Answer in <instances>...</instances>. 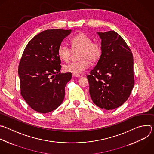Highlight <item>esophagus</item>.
Here are the masks:
<instances>
[{
    "mask_svg": "<svg viewBox=\"0 0 154 154\" xmlns=\"http://www.w3.org/2000/svg\"><path fill=\"white\" fill-rule=\"evenodd\" d=\"M72 76H73V77H80V75H78V74H72Z\"/></svg>",
    "mask_w": 154,
    "mask_h": 154,
    "instance_id": "esophagus-1",
    "label": "esophagus"
}]
</instances>
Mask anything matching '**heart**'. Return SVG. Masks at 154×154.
Returning <instances> with one entry per match:
<instances>
[{"label":"heart","mask_w":154,"mask_h":154,"mask_svg":"<svg viewBox=\"0 0 154 154\" xmlns=\"http://www.w3.org/2000/svg\"><path fill=\"white\" fill-rule=\"evenodd\" d=\"M72 49L74 51H80L78 62H72L63 66L65 72L74 74H79L87 69L91 63H95L99 60L102 54L101 45L98 42H92V38L83 32H80L71 38ZM59 58L67 62L72 54V49L66 45L62 44L57 51Z\"/></svg>","instance_id":"1"}]
</instances>
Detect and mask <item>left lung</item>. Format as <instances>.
<instances>
[{
  "instance_id": "obj_1",
  "label": "left lung",
  "mask_w": 154,
  "mask_h": 154,
  "mask_svg": "<svg viewBox=\"0 0 154 154\" xmlns=\"http://www.w3.org/2000/svg\"><path fill=\"white\" fill-rule=\"evenodd\" d=\"M97 33L101 39L102 54L87 75L89 94L98 107L112 110L125 103L134 87L133 55L116 31Z\"/></svg>"
}]
</instances>
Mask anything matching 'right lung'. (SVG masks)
<instances>
[{
  "instance_id": "right-lung-1",
  "label": "right lung",
  "mask_w": 154,
  "mask_h": 154,
  "mask_svg": "<svg viewBox=\"0 0 154 154\" xmlns=\"http://www.w3.org/2000/svg\"><path fill=\"white\" fill-rule=\"evenodd\" d=\"M71 29H47L27 44L20 59L18 73L20 94L34 111L46 114L57 109L65 97V88L71 79L70 72L60 73L57 53Z\"/></svg>"
}]
</instances>
